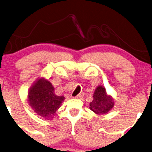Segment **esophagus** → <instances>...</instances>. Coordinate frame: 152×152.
I'll return each mask as SVG.
<instances>
[{"mask_svg": "<svg viewBox=\"0 0 152 152\" xmlns=\"http://www.w3.org/2000/svg\"><path fill=\"white\" fill-rule=\"evenodd\" d=\"M83 96H84V94L83 93H80L79 95H78L77 96L75 97V98H81V97H83Z\"/></svg>", "mask_w": 152, "mask_h": 152, "instance_id": "obj_1", "label": "esophagus"}]
</instances>
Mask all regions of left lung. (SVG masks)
Instances as JSON below:
<instances>
[{
	"label": "left lung",
	"mask_w": 152,
	"mask_h": 152,
	"mask_svg": "<svg viewBox=\"0 0 152 152\" xmlns=\"http://www.w3.org/2000/svg\"><path fill=\"white\" fill-rule=\"evenodd\" d=\"M114 106L112 96L108 95L105 88L99 85L93 94V100L89 103V108L97 114H105Z\"/></svg>",
	"instance_id": "8db88e82"
}]
</instances>
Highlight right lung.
Returning a JSON list of instances; mask_svg holds the SVG:
<instances>
[{"label": "right lung", "mask_w": 152, "mask_h": 152, "mask_svg": "<svg viewBox=\"0 0 152 152\" xmlns=\"http://www.w3.org/2000/svg\"><path fill=\"white\" fill-rule=\"evenodd\" d=\"M28 103L38 115L51 119L61 105L64 96H57L49 81L40 78L34 82L28 92Z\"/></svg>", "instance_id": "add662e5"}]
</instances>
